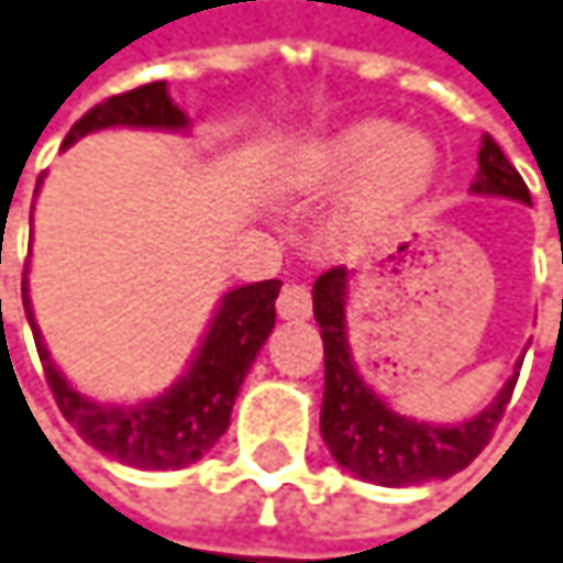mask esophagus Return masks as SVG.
<instances>
[{"instance_id": "esophagus-1", "label": "esophagus", "mask_w": 563, "mask_h": 563, "mask_svg": "<svg viewBox=\"0 0 563 563\" xmlns=\"http://www.w3.org/2000/svg\"><path fill=\"white\" fill-rule=\"evenodd\" d=\"M277 312H280V318H289V321H306L312 314V292L302 283L283 286L280 299H277Z\"/></svg>"}]
</instances>
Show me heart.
<instances>
[{"instance_id":"heart-1","label":"heart","mask_w":563,"mask_h":563,"mask_svg":"<svg viewBox=\"0 0 563 563\" xmlns=\"http://www.w3.org/2000/svg\"><path fill=\"white\" fill-rule=\"evenodd\" d=\"M360 176L350 216L360 225L382 222L413 203L437 172V150L417 130H391L385 120H356L312 155V181L338 184Z\"/></svg>"}]
</instances>
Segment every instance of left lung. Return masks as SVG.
Instances as JSON below:
<instances>
[{"label": "left lung", "mask_w": 563, "mask_h": 563, "mask_svg": "<svg viewBox=\"0 0 563 563\" xmlns=\"http://www.w3.org/2000/svg\"><path fill=\"white\" fill-rule=\"evenodd\" d=\"M478 165V178L472 184L475 194L532 203L526 181L519 178L510 158L490 136L481 140ZM347 283V267H331L314 280L312 289L314 321L324 341V401H321L324 446L331 449L334 462L347 468L350 475L382 487H408L423 481L452 478L490 443L494 427L500 423L510 405L519 373H512L500 388V395L478 417L455 427L417 423L395 413L360 379L350 360L347 324H344Z\"/></svg>", "instance_id": "obj_1"}]
</instances>
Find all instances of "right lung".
<instances>
[{
	"label": "right lung",
	"mask_w": 563,
	"mask_h": 563,
	"mask_svg": "<svg viewBox=\"0 0 563 563\" xmlns=\"http://www.w3.org/2000/svg\"><path fill=\"white\" fill-rule=\"evenodd\" d=\"M104 126L181 130L187 126V117L178 111V104H172L165 82L140 85L133 91L104 98L88 114L79 117L73 130L66 133L63 146H73L79 136L91 130H104ZM277 296H280V280L249 283V286L225 292L203 344L181 379L152 401L133 405V408H111V405L82 398L59 376L31 314L27 280H21L24 314L31 321L34 344L44 363V376L63 417L79 430L85 443L143 472L187 468L219 443V437L229 430L232 405L249 376L251 363L274 331Z\"/></svg>",
	"instance_id": "add662e5"
}]
</instances>
